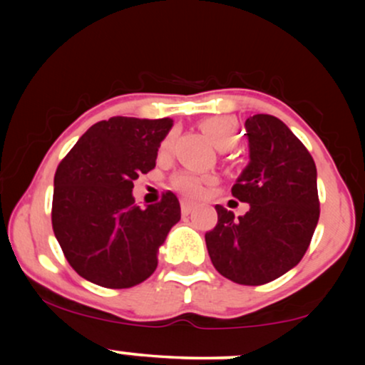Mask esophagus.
<instances>
[{
    "label": "esophagus",
    "instance_id": "1",
    "mask_svg": "<svg viewBox=\"0 0 365 365\" xmlns=\"http://www.w3.org/2000/svg\"><path fill=\"white\" fill-rule=\"evenodd\" d=\"M194 206H195V204L190 202V200H187V199H182V202H180V207H182L183 215H188V212L194 209Z\"/></svg>",
    "mask_w": 365,
    "mask_h": 365
}]
</instances>
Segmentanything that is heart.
Listing matches in <instances>:
<instances>
[{"instance_id":"heart-1","label":"heart","mask_w":365,"mask_h":365,"mask_svg":"<svg viewBox=\"0 0 365 365\" xmlns=\"http://www.w3.org/2000/svg\"><path fill=\"white\" fill-rule=\"evenodd\" d=\"M200 130L221 150L235 148L238 142V123L232 116H209V118L200 121ZM171 145H173V137H165L159 144V156H166L171 150ZM209 183H215V178L207 177V175H199L190 170L177 171L170 178V185L188 197L200 195L204 185H209Z\"/></svg>"}]
</instances>
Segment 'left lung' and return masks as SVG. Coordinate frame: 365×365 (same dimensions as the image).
I'll return each instance as SVG.
<instances>
[{
	"label": "left lung",
	"mask_w": 365,
	"mask_h": 365,
	"mask_svg": "<svg viewBox=\"0 0 365 365\" xmlns=\"http://www.w3.org/2000/svg\"><path fill=\"white\" fill-rule=\"evenodd\" d=\"M250 163L232 187L250 204L238 220L216 206L217 225L206 233L212 266L238 284L269 283L300 262L319 220L316 163L282 120L254 115L245 121Z\"/></svg>",
	"instance_id": "obj_1"
}]
</instances>
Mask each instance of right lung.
Returning a JSON list of instances; mask_svg holds the SVG:
<instances>
[{"label": "right lung", "instance_id": "obj_1", "mask_svg": "<svg viewBox=\"0 0 365 365\" xmlns=\"http://www.w3.org/2000/svg\"><path fill=\"white\" fill-rule=\"evenodd\" d=\"M173 120L113 116L98 121L54 173L53 232L70 266L104 288H130L158 266V249L180 221L173 192L140 207L133 180L156 166Z\"/></svg>", "mask_w": 365, "mask_h": 365}]
</instances>
